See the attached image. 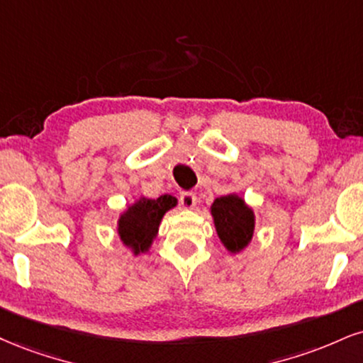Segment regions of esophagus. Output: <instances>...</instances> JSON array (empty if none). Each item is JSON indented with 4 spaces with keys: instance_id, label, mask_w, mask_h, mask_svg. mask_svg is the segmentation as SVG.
Returning a JSON list of instances; mask_svg holds the SVG:
<instances>
[{
    "instance_id": "1",
    "label": "esophagus",
    "mask_w": 363,
    "mask_h": 363,
    "mask_svg": "<svg viewBox=\"0 0 363 363\" xmlns=\"http://www.w3.org/2000/svg\"><path fill=\"white\" fill-rule=\"evenodd\" d=\"M179 201H181V206L184 209H193L196 206V194L193 193H181V198H179Z\"/></svg>"
}]
</instances>
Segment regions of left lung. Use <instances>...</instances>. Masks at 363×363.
I'll return each mask as SVG.
<instances>
[{
	"instance_id": "left-lung-1",
	"label": "left lung",
	"mask_w": 363,
	"mask_h": 363,
	"mask_svg": "<svg viewBox=\"0 0 363 363\" xmlns=\"http://www.w3.org/2000/svg\"><path fill=\"white\" fill-rule=\"evenodd\" d=\"M211 216L226 250L238 253L250 243L255 230V215L240 196L226 194L216 198L211 204Z\"/></svg>"
}]
</instances>
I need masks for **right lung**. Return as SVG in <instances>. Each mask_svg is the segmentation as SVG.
Here are the masks:
<instances>
[{
    "mask_svg": "<svg viewBox=\"0 0 363 363\" xmlns=\"http://www.w3.org/2000/svg\"><path fill=\"white\" fill-rule=\"evenodd\" d=\"M176 204L177 199L169 194L157 199L140 198L135 201L132 206L121 213L118 220V235L123 245L132 248L135 255L148 252L164 215Z\"/></svg>",
    "mask_w": 363,
    "mask_h": 363,
    "instance_id": "1",
    "label": "right lung"
}]
</instances>
